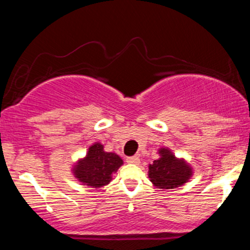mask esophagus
I'll return each mask as SVG.
<instances>
[{"mask_svg": "<svg viewBox=\"0 0 250 250\" xmlns=\"http://www.w3.org/2000/svg\"><path fill=\"white\" fill-rule=\"evenodd\" d=\"M127 162L128 163H133V165H139L140 157L137 156V155H134V156H129V157H127Z\"/></svg>", "mask_w": 250, "mask_h": 250, "instance_id": "esophagus-1", "label": "esophagus"}]
</instances>
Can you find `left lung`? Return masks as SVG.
I'll list each match as a JSON object with an SVG mask.
<instances>
[{"label": "left lung", "mask_w": 250, "mask_h": 250, "mask_svg": "<svg viewBox=\"0 0 250 250\" xmlns=\"http://www.w3.org/2000/svg\"><path fill=\"white\" fill-rule=\"evenodd\" d=\"M159 160L149 165V179L161 189H173L182 186L191 176V168L183 160H179L168 149L160 150Z\"/></svg>", "instance_id": "1"}]
</instances>
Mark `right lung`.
Wrapping results in <instances>:
<instances>
[{
  "label": "right lung",
  "mask_w": 250,
  "mask_h": 250,
  "mask_svg": "<svg viewBox=\"0 0 250 250\" xmlns=\"http://www.w3.org/2000/svg\"><path fill=\"white\" fill-rule=\"evenodd\" d=\"M123 165L119 155L103 150L101 143H95L89 148L87 156L80 160L73 169L74 175L80 182L94 188L108 185L111 174Z\"/></svg>",
  "instance_id": "add662e5"
}]
</instances>
